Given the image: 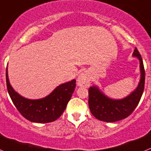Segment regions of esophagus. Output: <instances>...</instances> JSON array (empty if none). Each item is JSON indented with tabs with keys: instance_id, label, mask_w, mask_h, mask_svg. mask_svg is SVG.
<instances>
[{
	"instance_id": "obj_1",
	"label": "esophagus",
	"mask_w": 151,
	"mask_h": 151,
	"mask_svg": "<svg viewBox=\"0 0 151 151\" xmlns=\"http://www.w3.org/2000/svg\"><path fill=\"white\" fill-rule=\"evenodd\" d=\"M77 85L80 87L87 88L90 86V77L86 72L81 73L77 80Z\"/></svg>"
}]
</instances>
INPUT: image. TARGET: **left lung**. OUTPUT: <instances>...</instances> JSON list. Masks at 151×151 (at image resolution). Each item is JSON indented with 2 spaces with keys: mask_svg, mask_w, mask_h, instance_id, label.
I'll return each mask as SVG.
<instances>
[{
  "mask_svg": "<svg viewBox=\"0 0 151 151\" xmlns=\"http://www.w3.org/2000/svg\"><path fill=\"white\" fill-rule=\"evenodd\" d=\"M132 56L139 61L140 81L137 87L121 99H111L106 96L97 86L89 89V107L92 114L99 120L108 123L125 119L134 111L140 101L145 88V73L143 61L135 47Z\"/></svg>",
  "mask_w": 151,
  "mask_h": 151,
  "instance_id": "left-lung-1",
  "label": "left lung"
}]
</instances>
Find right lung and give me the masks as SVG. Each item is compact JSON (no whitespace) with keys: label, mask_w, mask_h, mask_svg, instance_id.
<instances>
[{"label":"right lung","mask_w":151,"mask_h":151,"mask_svg":"<svg viewBox=\"0 0 151 151\" xmlns=\"http://www.w3.org/2000/svg\"><path fill=\"white\" fill-rule=\"evenodd\" d=\"M8 93L15 107L25 119L33 123H47L55 121L65 110L76 86V80L62 83L48 96L38 99L23 97L14 90L9 83L8 70H6Z\"/></svg>","instance_id":"obj_1"}]
</instances>
